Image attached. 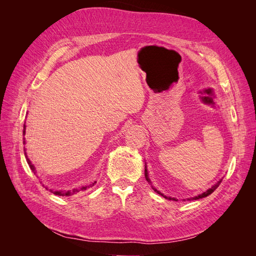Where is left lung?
Listing matches in <instances>:
<instances>
[{
  "label": "left lung",
  "mask_w": 256,
  "mask_h": 256,
  "mask_svg": "<svg viewBox=\"0 0 256 256\" xmlns=\"http://www.w3.org/2000/svg\"><path fill=\"white\" fill-rule=\"evenodd\" d=\"M205 92H207V94L209 95V96H205V97H202V99H203V102H206V104H214V100H212V90H205ZM145 178H146V180L148 182H150V178H148V175H147V170H146V166H145ZM221 182H222V180H219L218 182H216L214 186H212V187L210 188V189H208L206 192H204V193H202V194H200V196H194V198H192V200H198V198H206V196H208L209 194H212V193L219 187V184H221ZM154 191H157L156 189L154 188H152ZM157 193H159V194H161V193L159 192V191H157ZM161 196H164V194H161ZM166 198H168V200H175V198H166V196H164ZM189 200H191V198H189Z\"/></svg>",
  "instance_id": "left-lung-1"
}]
</instances>
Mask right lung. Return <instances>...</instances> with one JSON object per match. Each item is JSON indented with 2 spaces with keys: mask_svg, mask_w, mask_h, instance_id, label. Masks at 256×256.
I'll use <instances>...</instances> for the list:
<instances>
[{
  "mask_svg": "<svg viewBox=\"0 0 256 256\" xmlns=\"http://www.w3.org/2000/svg\"><path fill=\"white\" fill-rule=\"evenodd\" d=\"M23 134H26V125L23 126ZM28 164L30 168H32V171H34L35 168H34V166H32V164H30V161L28 159ZM95 184H96V182L90 184L88 186H85V187H82V188H80V189H74L72 191V190H69V191H52V190H50V191H51L52 193H54V194H56V196H70L72 194H74V193H76V192L84 191V190H86L88 188L92 187V186H94Z\"/></svg>",
  "mask_w": 256,
  "mask_h": 256,
  "instance_id": "right-lung-1",
  "label": "right lung"
}]
</instances>
